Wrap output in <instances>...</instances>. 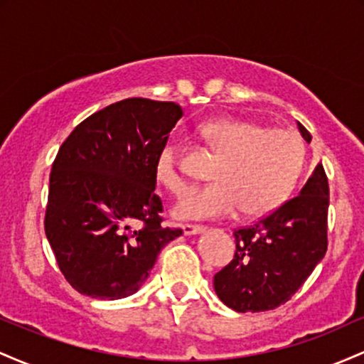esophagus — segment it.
Segmentation results:
<instances>
[{"label": "esophagus", "instance_id": "obj_1", "mask_svg": "<svg viewBox=\"0 0 364 364\" xmlns=\"http://www.w3.org/2000/svg\"><path fill=\"white\" fill-rule=\"evenodd\" d=\"M181 228H183V232H185L186 236L200 235V232L205 231V228H203V225H200V224H183Z\"/></svg>", "mask_w": 364, "mask_h": 364}]
</instances>
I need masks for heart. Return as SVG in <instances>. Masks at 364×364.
<instances>
[{
    "mask_svg": "<svg viewBox=\"0 0 364 364\" xmlns=\"http://www.w3.org/2000/svg\"><path fill=\"white\" fill-rule=\"evenodd\" d=\"M203 140L219 161L212 169L214 183L193 188L174 207L179 219L229 217L241 208L248 217L265 215L289 196L306 159V145L291 129H269L240 118H219L202 124ZM154 173L159 185L183 193L188 181L179 149L168 140L157 152Z\"/></svg>",
    "mask_w": 364,
    "mask_h": 364,
    "instance_id": "obj_1",
    "label": "heart"
}]
</instances>
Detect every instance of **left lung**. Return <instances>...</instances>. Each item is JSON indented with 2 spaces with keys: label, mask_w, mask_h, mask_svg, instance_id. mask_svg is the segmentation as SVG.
Masks as SVG:
<instances>
[{
  "label": "left lung",
  "mask_w": 364,
  "mask_h": 364,
  "mask_svg": "<svg viewBox=\"0 0 364 364\" xmlns=\"http://www.w3.org/2000/svg\"><path fill=\"white\" fill-rule=\"evenodd\" d=\"M303 139L311 135L298 123ZM328 179L318 164L298 196L235 231V258L214 275V289L235 311H267L289 301L327 252Z\"/></svg>",
  "instance_id": "obj_1"
}]
</instances>
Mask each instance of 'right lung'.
Listing matches in <instances>:
<instances>
[{"mask_svg": "<svg viewBox=\"0 0 364 364\" xmlns=\"http://www.w3.org/2000/svg\"><path fill=\"white\" fill-rule=\"evenodd\" d=\"M183 116L176 102L132 97L83 119L53 162L44 229L61 274L95 299L133 294L181 229L164 228L157 152Z\"/></svg>", "mask_w": 364, "mask_h": 364, "instance_id": "obj_1", "label": "right lung"}]
</instances>
